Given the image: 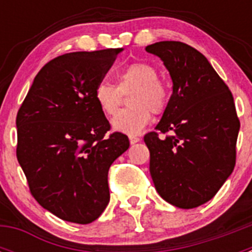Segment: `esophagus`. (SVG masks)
Returning <instances> with one entry per match:
<instances>
[{
    "instance_id": "obj_1",
    "label": "esophagus",
    "mask_w": 252,
    "mask_h": 252,
    "mask_svg": "<svg viewBox=\"0 0 252 252\" xmlns=\"http://www.w3.org/2000/svg\"><path fill=\"white\" fill-rule=\"evenodd\" d=\"M140 140H141V139H140V137H137V136H130V142L132 144V145H133V144H136V142H139Z\"/></svg>"
}]
</instances>
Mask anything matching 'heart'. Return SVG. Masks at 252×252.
<instances>
[{
  "instance_id": "1",
  "label": "heart",
  "mask_w": 252,
  "mask_h": 252,
  "mask_svg": "<svg viewBox=\"0 0 252 252\" xmlns=\"http://www.w3.org/2000/svg\"><path fill=\"white\" fill-rule=\"evenodd\" d=\"M128 103L132 108L121 111L112 120L115 130L127 135H137L150 122V111L164 112L169 102V90L159 78L158 69L145 62H136L116 75V86L101 82L94 88V99L99 110L113 116L120 108L123 94L131 92Z\"/></svg>"
}]
</instances>
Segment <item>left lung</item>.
<instances>
[{
	"instance_id": "obj_1",
	"label": "left lung",
	"mask_w": 252,
	"mask_h": 252,
	"mask_svg": "<svg viewBox=\"0 0 252 252\" xmlns=\"http://www.w3.org/2000/svg\"><path fill=\"white\" fill-rule=\"evenodd\" d=\"M164 62L173 93L155 131L144 136L160 197L178 208L212 199L236 164L240 121L231 91L207 58L180 41L145 48Z\"/></svg>"
}]
</instances>
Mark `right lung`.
<instances>
[{
    "label": "right lung",
    "mask_w": 252,
    "mask_h": 252,
    "mask_svg": "<svg viewBox=\"0 0 252 252\" xmlns=\"http://www.w3.org/2000/svg\"><path fill=\"white\" fill-rule=\"evenodd\" d=\"M121 48L59 55L35 77L16 117V157L31 195L60 220L87 224L110 202L108 169L130 146L94 99Z\"/></svg>",
    "instance_id": "right-lung-1"
}]
</instances>
